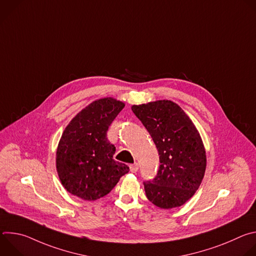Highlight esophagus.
<instances>
[{
	"instance_id": "1",
	"label": "esophagus",
	"mask_w": 256,
	"mask_h": 256,
	"mask_svg": "<svg viewBox=\"0 0 256 256\" xmlns=\"http://www.w3.org/2000/svg\"><path fill=\"white\" fill-rule=\"evenodd\" d=\"M138 163H134V164H130V172L136 173V172L138 171Z\"/></svg>"
}]
</instances>
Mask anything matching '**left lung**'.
Wrapping results in <instances>:
<instances>
[{
  "instance_id": "left-lung-1",
  "label": "left lung",
  "mask_w": 256,
  "mask_h": 256,
  "mask_svg": "<svg viewBox=\"0 0 256 256\" xmlns=\"http://www.w3.org/2000/svg\"><path fill=\"white\" fill-rule=\"evenodd\" d=\"M159 152L156 177L144 181L146 196L161 208L184 204L198 190L206 167L200 132L181 107L170 100L132 105Z\"/></svg>"
}]
</instances>
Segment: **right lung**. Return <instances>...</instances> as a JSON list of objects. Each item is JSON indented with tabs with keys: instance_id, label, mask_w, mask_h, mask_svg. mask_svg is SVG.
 <instances>
[{
	"instance_id": "add662e5",
	"label": "right lung",
	"mask_w": 256,
	"mask_h": 256,
	"mask_svg": "<svg viewBox=\"0 0 256 256\" xmlns=\"http://www.w3.org/2000/svg\"><path fill=\"white\" fill-rule=\"evenodd\" d=\"M124 103L112 97L93 101L64 128L56 149V171L62 186L84 200L103 198L130 171L114 159L116 147L107 130Z\"/></svg>"
}]
</instances>
